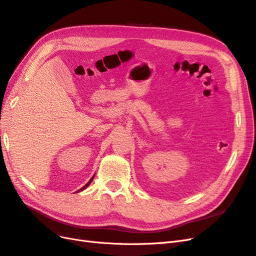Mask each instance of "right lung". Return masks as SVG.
<instances>
[{
    "label": "right lung",
    "mask_w": 256,
    "mask_h": 256,
    "mask_svg": "<svg viewBox=\"0 0 256 256\" xmlns=\"http://www.w3.org/2000/svg\"><path fill=\"white\" fill-rule=\"evenodd\" d=\"M94 176H95V175H94ZM94 176H92V177L90 178V182H88L86 184H85V186H84V187H82V188H81V189L79 190V192H80V191H82V190H84V189H86V188L88 187V186H90V184L92 182V180H94Z\"/></svg>",
    "instance_id": "add662e5"
}]
</instances>
